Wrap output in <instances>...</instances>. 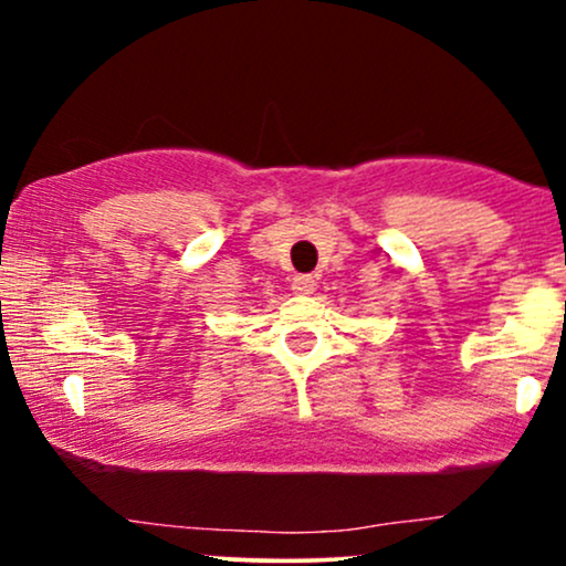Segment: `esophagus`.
I'll use <instances>...</instances> for the list:
<instances>
[{
	"label": "esophagus",
	"instance_id": "obj_1",
	"mask_svg": "<svg viewBox=\"0 0 566 566\" xmlns=\"http://www.w3.org/2000/svg\"><path fill=\"white\" fill-rule=\"evenodd\" d=\"M292 290H295V295H311V292L316 290V279L308 276V274H301L292 279Z\"/></svg>",
	"mask_w": 566,
	"mask_h": 566
}]
</instances>
